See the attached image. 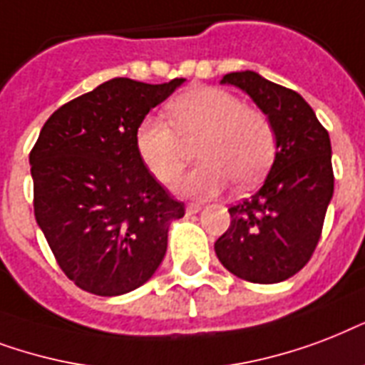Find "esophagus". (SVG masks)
<instances>
[{
	"instance_id": "1",
	"label": "esophagus",
	"mask_w": 365,
	"mask_h": 365,
	"mask_svg": "<svg viewBox=\"0 0 365 365\" xmlns=\"http://www.w3.org/2000/svg\"><path fill=\"white\" fill-rule=\"evenodd\" d=\"M200 211H202V205H200V203H188V205H186V213L188 215H196L200 213Z\"/></svg>"
}]
</instances>
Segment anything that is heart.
<instances>
[{
	"instance_id": "1",
	"label": "heart",
	"mask_w": 365,
	"mask_h": 365,
	"mask_svg": "<svg viewBox=\"0 0 365 365\" xmlns=\"http://www.w3.org/2000/svg\"><path fill=\"white\" fill-rule=\"evenodd\" d=\"M173 125L148 115L135 133L143 163L160 182H169L185 168L190 146L200 165L175 180L188 197H213L230 180L240 190L257 185L272 165L276 133L261 110L247 108L236 95L217 87H196L169 103Z\"/></svg>"
}]
</instances>
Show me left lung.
Wrapping results in <instances>:
<instances>
[{"mask_svg":"<svg viewBox=\"0 0 365 365\" xmlns=\"http://www.w3.org/2000/svg\"><path fill=\"white\" fill-rule=\"evenodd\" d=\"M242 89L276 133V154L262 186L232 205L230 227L215 242L228 272L253 284L291 278L309 262L333 196L331 143L299 93L245 70L221 80Z\"/></svg>","mask_w":365,"mask_h":365,"instance_id":"obj_1","label":"left lung"}]
</instances>
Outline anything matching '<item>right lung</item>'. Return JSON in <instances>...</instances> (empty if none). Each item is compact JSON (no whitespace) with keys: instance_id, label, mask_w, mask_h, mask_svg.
I'll list each match as a JSON object with an SVG mask.
<instances>
[{"instance_id":"add662e5","label":"right lung","mask_w":365,"mask_h":365,"mask_svg":"<svg viewBox=\"0 0 365 365\" xmlns=\"http://www.w3.org/2000/svg\"><path fill=\"white\" fill-rule=\"evenodd\" d=\"M114 78L45 121L30 152L34 213L58 267L83 291L115 297L154 276L185 203L146 169L135 133L185 83Z\"/></svg>"}]
</instances>
